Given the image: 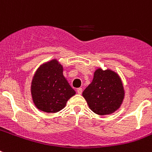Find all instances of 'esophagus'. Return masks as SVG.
Segmentation results:
<instances>
[{
	"label": "esophagus",
	"instance_id": "esophagus-1",
	"mask_svg": "<svg viewBox=\"0 0 152 152\" xmlns=\"http://www.w3.org/2000/svg\"><path fill=\"white\" fill-rule=\"evenodd\" d=\"M76 91H77V93H78L79 95H81L82 92H83V90H82V88H78V89L76 90Z\"/></svg>",
	"mask_w": 152,
	"mask_h": 152
}]
</instances>
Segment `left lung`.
<instances>
[{
	"instance_id": "left-lung-1",
	"label": "left lung",
	"mask_w": 152,
	"mask_h": 152,
	"mask_svg": "<svg viewBox=\"0 0 152 152\" xmlns=\"http://www.w3.org/2000/svg\"><path fill=\"white\" fill-rule=\"evenodd\" d=\"M82 95L94 113L107 115L120 108L125 98V90L117 72L99 68L94 72L92 82Z\"/></svg>"
}]
</instances>
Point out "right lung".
I'll list each match as a JSON object with an SVG mask.
<instances>
[{
	"instance_id": "obj_1",
	"label": "right lung",
	"mask_w": 152,
	"mask_h": 152,
	"mask_svg": "<svg viewBox=\"0 0 152 152\" xmlns=\"http://www.w3.org/2000/svg\"><path fill=\"white\" fill-rule=\"evenodd\" d=\"M63 66L57 59L45 62L32 78L31 93L34 106L46 113H57L64 109L76 91L63 75Z\"/></svg>"
}]
</instances>
